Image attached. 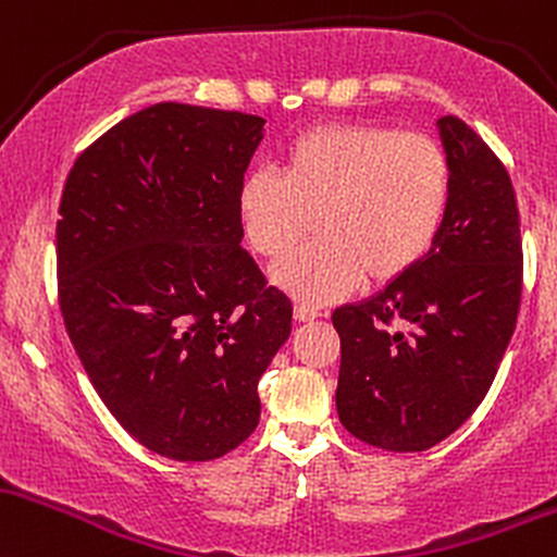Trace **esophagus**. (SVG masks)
Here are the masks:
<instances>
[{"label": "esophagus", "mask_w": 557, "mask_h": 557, "mask_svg": "<svg viewBox=\"0 0 557 557\" xmlns=\"http://www.w3.org/2000/svg\"><path fill=\"white\" fill-rule=\"evenodd\" d=\"M318 315H321V310L312 308V305H308V302H299L297 308H295V318H297V321H315Z\"/></svg>", "instance_id": "esophagus-1"}]
</instances>
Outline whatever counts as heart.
<instances>
[{"label": "heart", "instance_id": "b5f03b06", "mask_svg": "<svg viewBox=\"0 0 557 557\" xmlns=\"http://www.w3.org/2000/svg\"><path fill=\"white\" fill-rule=\"evenodd\" d=\"M449 199L453 162L434 136L323 123L286 144L281 176L258 171L242 181L236 212L247 245L268 260L318 226L321 239L273 271L278 286L318 305L362 281L379 289L408 276L440 239Z\"/></svg>", "mask_w": 557, "mask_h": 557}]
</instances>
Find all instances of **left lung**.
Returning <instances> with one entry per match:
<instances>
[{
	"label": "left lung",
	"instance_id": "8db88e82",
	"mask_svg": "<svg viewBox=\"0 0 557 557\" xmlns=\"http://www.w3.org/2000/svg\"><path fill=\"white\" fill-rule=\"evenodd\" d=\"M453 162L445 228L413 271L336 308V410L349 434L389 453L434 447L479 408L513 336L523 247L503 160L460 117H440Z\"/></svg>",
	"mask_w": 557,
	"mask_h": 557
}]
</instances>
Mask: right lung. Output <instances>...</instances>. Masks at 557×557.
I'll use <instances>...</instances> for the list:
<instances>
[{
	"label": "right lung",
	"instance_id": "1",
	"mask_svg": "<svg viewBox=\"0 0 557 557\" xmlns=\"http://www.w3.org/2000/svg\"><path fill=\"white\" fill-rule=\"evenodd\" d=\"M262 117L160 102L104 131L60 199L58 299L94 389L134 440L215 460L260 421L292 302L242 247Z\"/></svg>",
	"mask_w": 557,
	"mask_h": 557
}]
</instances>
